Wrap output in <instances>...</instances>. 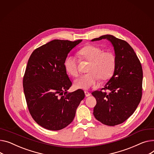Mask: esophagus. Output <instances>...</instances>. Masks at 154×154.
<instances>
[{"label":"esophagus","instance_id":"obj_1","mask_svg":"<svg viewBox=\"0 0 154 154\" xmlns=\"http://www.w3.org/2000/svg\"><path fill=\"white\" fill-rule=\"evenodd\" d=\"M85 96L87 97H89L91 94L89 93L88 91H85Z\"/></svg>","mask_w":154,"mask_h":154}]
</instances>
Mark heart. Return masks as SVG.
<instances>
[{
	"instance_id": "1",
	"label": "heart",
	"mask_w": 154,
	"mask_h": 154,
	"mask_svg": "<svg viewBox=\"0 0 154 154\" xmlns=\"http://www.w3.org/2000/svg\"><path fill=\"white\" fill-rule=\"evenodd\" d=\"M78 54L82 60L89 61L87 71L88 73L81 75L74 80L77 88L88 90L93 87L100 78L101 80L109 79L115 69L116 59L113 53L103 51L94 45H87L80 49ZM67 72L72 76L78 74V60L74 56H68L64 62Z\"/></svg>"
}]
</instances>
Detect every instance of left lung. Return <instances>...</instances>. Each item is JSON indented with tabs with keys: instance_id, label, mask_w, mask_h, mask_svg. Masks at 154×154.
Listing matches in <instances>:
<instances>
[{
	"instance_id": "left-lung-1",
	"label": "left lung",
	"mask_w": 154,
	"mask_h": 154,
	"mask_svg": "<svg viewBox=\"0 0 154 154\" xmlns=\"http://www.w3.org/2000/svg\"><path fill=\"white\" fill-rule=\"evenodd\" d=\"M103 39L109 41L114 48L116 66L113 75L104 88L91 93L97 100L94 115L101 123L113 126L128 119L139 105L142 97L143 73L137 55L126 42L111 35L91 41ZM103 89L110 92L107 94Z\"/></svg>"
}]
</instances>
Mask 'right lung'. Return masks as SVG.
Wrapping results in <instances>:
<instances>
[{
	"label": "right lung",
	"instance_id": "add662e5",
	"mask_svg": "<svg viewBox=\"0 0 154 154\" xmlns=\"http://www.w3.org/2000/svg\"><path fill=\"white\" fill-rule=\"evenodd\" d=\"M54 39L31 54L23 80L27 106L33 119L51 131L60 130L73 121L77 107L85 97L72 85L64 66L69 53L82 42Z\"/></svg>",
	"mask_w": 154,
	"mask_h": 154
}]
</instances>
